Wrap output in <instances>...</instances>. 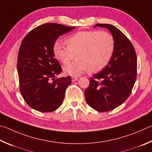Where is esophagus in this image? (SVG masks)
Masks as SVG:
<instances>
[{
    "label": "esophagus",
    "instance_id": "34e87169",
    "mask_svg": "<svg viewBox=\"0 0 152 152\" xmlns=\"http://www.w3.org/2000/svg\"><path fill=\"white\" fill-rule=\"evenodd\" d=\"M78 79H79L78 77H77V76H73V77H71V81H73V82H74V81H75L77 80Z\"/></svg>",
    "mask_w": 152,
    "mask_h": 152
}]
</instances>
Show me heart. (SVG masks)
I'll return each mask as SVG.
<instances>
[{
	"label": "heart",
	"mask_w": 152,
	"mask_h": 152,
	"mask_svg": "<svg viewBox=\"0 0 152 152\" xmlns=\"http://www.w3.org/2000/svg\"><path fill=\"white\" fill-rule=\"evenodd\" d=\"M66 45L60 41L53 45V53L57 59L67 64L75 55L77 60L64 66L65 73L72 76L79 75L87 71L97 73L107 66L115 49L113 36L106 31H80L66 40Z\"/></svg>",
	"instance_id": "1"
}]
</instances>
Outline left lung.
Instances as JSON below:
<instances>
[{"mask_svg":"<svg viewBox=\"0 0 152 152\" xmlns=\"http://www.w3.org/2000/svg\"><path fill=\"white\" fill-rule=\"evenodd\" d=\"M107 28L115 41V49L109 63L89 78L85 97L90 107L101 112L121 105L131 94L137 77V57L127 37L110 24H97L94 27Z\"/></svg>","mask_w":152,"mask_h":152,"instance_id":"obj_1","label":"left lung"}]
</instances>
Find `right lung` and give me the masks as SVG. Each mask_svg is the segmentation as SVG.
Masks as SVG:
<instances>
[{
    "instance_id": "1",
    "label": "right lung",
    "mask_w": 152,
    "mask_h": 152,
    "mask_svg": "<svg viewBox=\"0 0 152 152\" xmlns=\"http://www.w3.org/2000/svg\"><path fill=\"white\" fill-rule=\"evenodd\" d=\"M75 26L47 23L26 34L18 55L17 71L20 91L26 103L41 112H50L60 107L70 76L57 78L62 71L53 53V45L61 35Z\"/></svg>"
}]
</instances>
